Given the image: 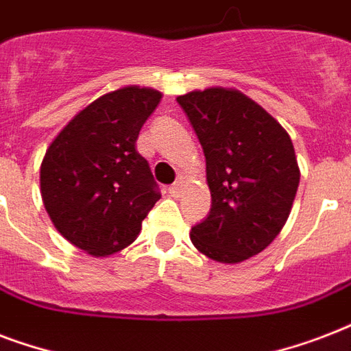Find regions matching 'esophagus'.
<instances>
[{
	"instance_id": "34e87169",
	"label": "esophagus",
	"mask_w": 351,
	"mask_h": 351,
	"mask_svg": "<svg viewBox=\"0 0 351 351\" xmlns=\"http://www.w3.org/2000/svg\"><path fill=\"white\" fill-rule=\"evenodd\" d=\"M182 186H184V180H182V178H178V180H176L175 184L169 187V189H167L171 197H178V195L182 193Z\"/></svg>"
}]
</instances>
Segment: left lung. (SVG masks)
Instances as JSON below:
<instances>
[{
	"mask_svg": "<svg viewBox=\"0 0 351 351\" xmlns=\"http://www.w3.org/2000/svg\"><path fill=\"white\" fill-rule=\"evenodd\" d=\"M176 101L204 149L211 191L191 242L217 262L245 261L271 244L293 206L300 171L291 138L240 90L211 87Z\"/></svg>",
	"mask_w": 351,
	"mask_h": 351,
	"instance_id": "left-lung-1",
	"label": "left lung"
}]
</instances>
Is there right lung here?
I'll use <instances>...</instances> for the list:
<instances>
[{
	"instance_id": "obj_1",
	"label": "right lung",
	"mask_w": 351,
	"mask_h": 351,
	"mask_svg": "<svg viewBox=\"0 0 351 351\" xmlns=\"http://www.w3.org/2000/svg\"><path fill=\"white\" fill-rule=\"evenodd\" d=\"M162 93L123 87L100 96L63 127L40 169L52 224L89 255L107 256L136 239L160 191L136 151L140 129Z\"/></svg>"
}]
</instances>
